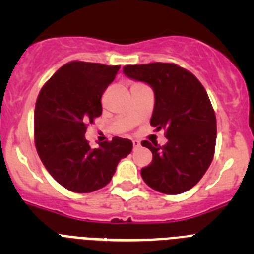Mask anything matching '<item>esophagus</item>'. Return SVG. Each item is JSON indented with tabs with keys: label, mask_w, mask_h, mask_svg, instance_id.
Instances as JSON below:
<instances>
[{
	"label": "esophagus",
	"mask_w": 254,
	"mask_h": 254,
	"mask_svg": "<svg viewBox=\"0 0 254 254\" xmlns=\"http://www.w3.org/2000/svg\"><path fill=\"white\" fill-rule=\"evenodd\" d=\"M133 149H137V147H140L141 146V143H140V141H137V140H134L133 142Z\"/></svg>",
	"instance_id": "34e87169"
}]
</instances>
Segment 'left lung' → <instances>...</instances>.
Returning a JSON list of instances; mask_svg holds the SVG:
<instances>
[{
  "mask_svg": "<svg viewBox=\"0 0 254 254\" xmlns=\"http://www.w3.org/2000/svg\"><path fill=\"white\" fill-rule=\"evenodd\" d=\"M123 73L152 87L150 125L164 129L168 138L164 146L141 142L152 152V161L141 169V177L161 193L190 190L210 167L216 143V117L205 87L193 73L174 64H129Z\"/></svg>",
  "mask_w": 254,
  "mask_h": 254,
  "instance_id": "left-lung-1",
  "label": "left lung"
}]
</instances>
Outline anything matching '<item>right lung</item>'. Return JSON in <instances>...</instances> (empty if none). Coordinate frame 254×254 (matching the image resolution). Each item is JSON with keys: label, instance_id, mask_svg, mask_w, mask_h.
I'll return each mask as SVG.
<instances>
[{"label": "right lung", "instance_id": "obj_1", "mask_svg": "<svg viewBox=\"0 0 254 254\" xmlns=\"http://www.w3.org/2000/svg\"><path fill=\"white\" fill-rule=\"evenodd\" d=\"M121 66L72 61L43 85L34 112V140L46 169L62 187L89 193L111 182L132 141L113 137L91 149L87 125L102 114V95Z\"/></svg>", "mask_w": 254, "mask_h": 254}]
</instances>
